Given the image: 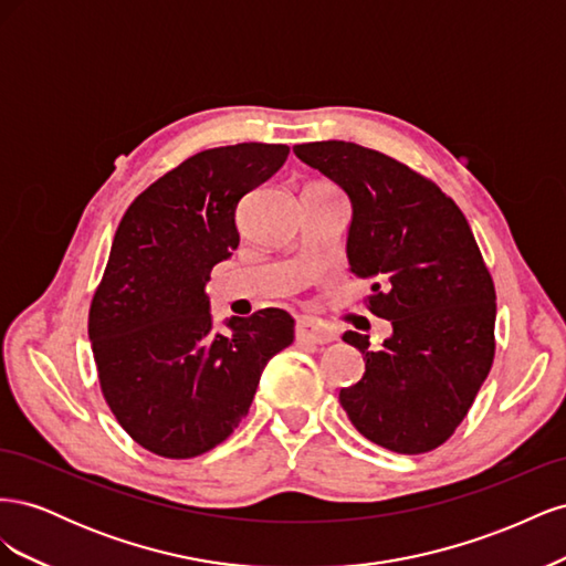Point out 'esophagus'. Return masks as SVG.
Returning a JSON list of instances; mask_svg holds the SVG:
<instances>
[{
    "label": "esophagus",
    "instance_id": "1",
    "mask_svg": "<svg viewBox=\"0 0 566 566\" xmlns=\"http://www.w3.org/2000/svg\"><path fill=\"white\" fill-rule=\"evenodd\" d=\"M295 335L302 342H312V345H328L335 339V333L328 328H321V325L312 318H300L295 325Z\"/></svg>",
    "mask_w": 566,
    "mask_h": 566
}]
</instances>
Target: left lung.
Returning <instances> with one entry per match:
<instances>
[{"label":"left lung","instance_id":"8db88e82","mask_svg":"<svg viewBox=\"0 0 566 566\" xmlns=\"http://www.w3.org/2000/svg\"><path fill=\"white\" fill-rule=\"evenodd\" d=\"M293 150L349 196V271L373 281L368 310L391 323L380 349L368 335H342L366 373L339 389V403L378 447L432 451L468 416L495 349V290L468 219L437 184L380 150L349 142Z\"/></svg>","mask_w":566,"mask_h":566}]
</instances>
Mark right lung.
Listing matches in <instances>:
<instances>
[{
  "label": "right lung",
  "instance_id": "obj_1",
  "mask_svg": "<svg viewBox=\"0 0 566 566\" xmlns=\"http://www.w3.org/2000/svg\"><path fill=\"white\" fill-rule=\"evenodd\" d=\"M283 144L196 153L136 198L113 238L92 310L98 382L123 430L163 458H196L248 416L271 356L295 321L260 310L214 328L205 285L241 243L235 208L279 172Z\"/></svg>",
  "mask_w": 566,
  "mask_h": 566
}]
</instances>
